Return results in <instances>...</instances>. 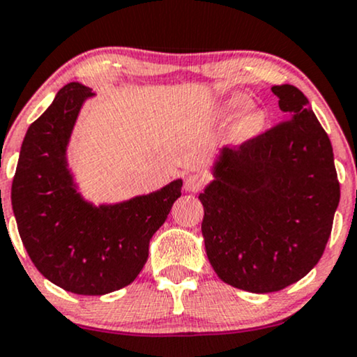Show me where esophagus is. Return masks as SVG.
I'll use <instances>...</instances> for the list:
<instances>
[{"label":"esophagus","instance_id":"1","mask_svg":"<svg viewBox=\"0 0 357 357\" xmlns=\"http://www.w3.org/2000/svg\"><path fill=\"white\" fill-rule=\"evenodd\" d=\"M204 184H206V179L203 178V176L190 174L186 178V181H184V190H186L188 192H197V191L203 190Z\"/></svg>","mask_w":357,"mask_h":357}]
</instances>
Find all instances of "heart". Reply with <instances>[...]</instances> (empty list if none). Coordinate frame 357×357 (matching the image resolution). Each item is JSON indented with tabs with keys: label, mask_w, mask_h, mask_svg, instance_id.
<instances>
[{
	"label": "heart",
	"mask_w": 357,
	"mask_h": 357,
	"mask_svg": "<svg viewBox=\"0 0 357 357\" xmlns=\"http://www.w3.org/2000/svg\"><path fill=\"white\" fill-rule=\"evenodd\" d=\"M216 116L221 121H233L236 117L233 132L238 141L255 139L264 131L268 124V114L264 109L252 108V100L244 93H233L218 102Z\"/></svg>",
	"instance_id": "heart-1"
}]
</instances>
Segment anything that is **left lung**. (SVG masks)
I'll use <instances>...</instances> for the list:
<instances>
[{"instance_id": "8db88e82", "label": "left lung", "mask_w": 357, "mask_h": 357, "mask_svg": "<svg viewBox=\"0 0 357 357\" xmlns=\"http://www.w3.org/2000/svg\"><path fill=\"white\" fill-rule=\"evenodd\" d=\"M271 91L287 121L220 149L199 195L213 269L256 294L284 289L314 268L341 196L333 146L307 98L293 84Z\"/></svg>"}]
</instances>
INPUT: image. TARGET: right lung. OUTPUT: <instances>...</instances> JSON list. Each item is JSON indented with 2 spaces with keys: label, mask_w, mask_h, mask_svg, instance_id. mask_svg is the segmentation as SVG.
Segmentation results:
<instances>
[{
  "label": "right lung",
  "mask_w": 357,
  "mask_h": 357,
  "mask_svg": "<svg viewBox=\"0 0 357 357\" xmlns=\"http://www.w3.org/2000/svg\"><path fill=\"white\" fill-rule=\"evenodd\" d=\"M94 96L78 81L59 89L28 128L11 186L13 213L33 264L53 284L83 296L135 281L183 186L174 179L119 203L94 204L81 195L68 146L81 108Z\"/></svg>",
  "instance_id": "add662e5"
}]
</instances>
